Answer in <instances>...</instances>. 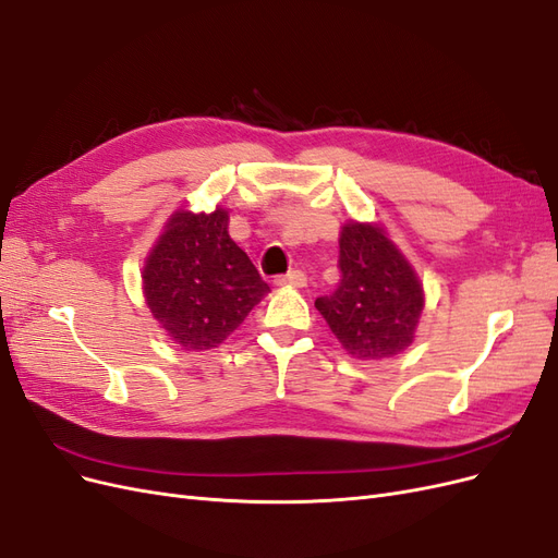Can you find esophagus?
Instances as JSON below:
<instances>
[{
	"mask_svg": "<svg viewBox=\"0 0 558 558\" xmlns=\"http://www.w3.org/2000/svg\"><path fill=\"white\" fill-rule=\"evenodd\" d=\"M277 286H298V289H302V286H307V275L302 272V269H293V272L289 275H281L275 279Z\"/></svg>",
	"mask_w": 558,
	"mask_h": 558,
	"instance_id": "esophagus-1",
	"label": "esophagus"
}]
</instances>
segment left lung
Returning <instances> with one entry per match:
<instances>
[{
  "label": "left lung",
  "mask_w": 558,
  "mask_h": 558,
  "mask_svg": "<svg viewBox=\"0 0 558 558\" xmlns=\"http://www.w3.org/2000/svg\"><path fill=\"white\" fill-rule=\"evenodd\" d=\"M337 267V289L314 305L342 347L361 361L391 359L408 349L424 310V291L381 228L347 223Z\"/></svg>",
  "instance_id": "left-lung-1"
}]
</instances>
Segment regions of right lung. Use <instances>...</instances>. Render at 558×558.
Wrapping results in <instances>:
<instances>
[{
  "mask_svg": "<svg viewBox=\"0 0 558 558\" xmlns=\"http://www.w3.org/2000/svg\"><path fill=\"white\" fill-rule=\"evenodd\" d=\"M269 286L230 240L228 211H177L144 267V293L158 318L185 351L221 344Z\"/></svg>",
  "mask_w": 558,
  "mask_h": 558,
  "instance_id": "obj_1",
  "label": "right lung"
}]
</instances>
